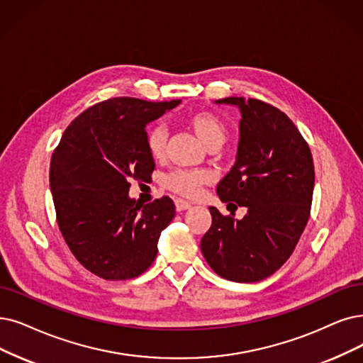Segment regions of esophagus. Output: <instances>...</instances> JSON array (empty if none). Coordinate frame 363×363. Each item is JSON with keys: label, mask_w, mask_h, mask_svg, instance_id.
I'll use <instances>...</instances> for the list:
<instances>
[{"label": "esophagus", "mask_w": 363, "mask_h": 363, "mask_svg": "<svg viewBox=\"0 0 363 363\" xmlns=\"http://www.w3.org/2000/svg\"><path fill=\"white\" fill-rule=\"evenodd\" d=\"M176 208H177V211H184V210H189L191 207H192V204L191 202H187V201H184V199H180V198H177L176 201Z\"/></svg>", "instance_id": "1"}]
</instances>
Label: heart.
I'll return each mask as SVG.
<instances>
[{
    "label": "heart",
    "mask_w": 363,
    "mask_h": 363,
    "mask_svg": "<svg viewBox=\"0 0 363 363\" xmlns=\"http://www.w3.org/2000/svg\"><path fill=\"white\" fill-rule=\"evenodd\" d=\"M191 128L198 138L207 147L214 144H223L226 140V125L219 116L211 111H198L187 118ZM168 143V128L164 123H156L149 128L146 134V144L149 153L159 159L167 152ZM207 174L196 169H177L171 172L165 183L171 191L187 198H194L199 194L202 184L207 182Z\"/></svg>",
    "instance_id": "b5f03b06"
}]
</instances>
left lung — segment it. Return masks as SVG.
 <instances>
[{"label": "left lung", "instance_id": "obj_1", "mask_svg": "<svg viewBox=\"0 0 363 363\" xmlns=\"http://www.w3.org/2000/svg\"><path fill=\"white\" fill-rule=\"evenodd\" d=\"M214 103L235 106L241 113L235 164L217 184V195L247 213L235 220L210 207L213 222L201 240V252L220 277L255 283L291 257L307 226L313 156L298 128L279 108L242 96Z\"/></svg>", "mask_w": 363, "mask_h": 363}]
</instances>
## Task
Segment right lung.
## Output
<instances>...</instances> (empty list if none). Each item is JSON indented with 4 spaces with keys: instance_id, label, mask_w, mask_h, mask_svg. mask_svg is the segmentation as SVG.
I'll list each match as a JSON object with an SVG mask.
<instances>
[{
    "instance_id": "add662e5",
    "label": "right lung",
    "mask_w": 363,
    "mask_h": 363,
    "mask_svg": "<svg viewBox=\"0 0 363 363\" xmlns=\"http://www.w3.org/2000/svg\"><path fill=\"white\" fill-rule=\"evenodd\" d=\"M180 103L103 101L71 122L52 156L57 225L72 255L101 279L128 280L146 271L176 216L168 196L138 206L128 192L129 182H146L155 169L146 126Z\"/></svg>"
}]
</instances>
